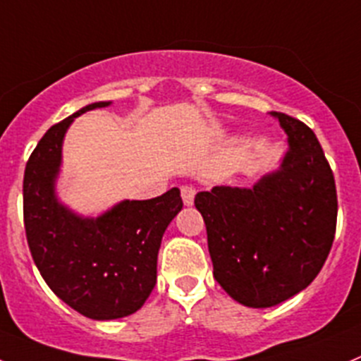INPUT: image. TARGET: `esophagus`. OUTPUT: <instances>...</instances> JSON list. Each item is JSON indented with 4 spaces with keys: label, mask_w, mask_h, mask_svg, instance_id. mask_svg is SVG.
I'll return each mask as SVG.
<instances>
[{
    "label": "esophagus",
    "mask_w": 361,
    "mask_h": 361,
    "mask_svg": "<svg viewBox=\"0 0 361 361\" xmlns=\"http://www.w3.org/2000/svg\"><path fill=\"white\" fill-rule=\"evenodd\" d=\"M180 195H183L184 205H188V207H190V205H193V202H195V188L183 186V188H180Z\"/></svg>",
    "instance_id": "obj_1"
}]
</instances>
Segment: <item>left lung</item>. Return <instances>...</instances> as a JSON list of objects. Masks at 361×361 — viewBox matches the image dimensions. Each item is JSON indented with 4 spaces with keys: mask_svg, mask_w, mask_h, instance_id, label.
<instances>
[{
    "mask_svg": "<svg viewBox=\"0 0 361 361\" xmlns=\"http://www.w3.org/2000/svg\"><path fill=\"white\" fill-rule=\"evenodd\" d=\"M271 115L289 145L280 168L253 188L214 186L195 197L216 281L252 308L274 307L307 289L337 226L335 178L314 131L286 113Z\"/></svg>",
    "mask_w": 361,
    "mask_h": 361,
    "instance_id": "1",
    "label": "left lung"
}]
</instances>
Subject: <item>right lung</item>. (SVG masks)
<instances>
[{"mask_svg": "<svg viewBox=\"0 0 361 361\" xmlns=\"http://www.w3.org/2000/svg\"><path fill=\"white\" fill-rule=\"evenodd\" d=\"M85 106L42 136L24 170V228L30 252L49 289L95 321L135 314L156 286L157 253L171 219L183 209L178 188L150 200H122L99 216H81L61 204L56 180L63 138Z\"/></svg>", "mask_w": 361, "mask_h": 361, "instance_id": "add662e5", "label": "right lung"}]
</instances>
